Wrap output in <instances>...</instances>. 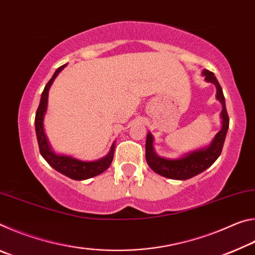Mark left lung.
Listing matches in <instances>:
<instances>
[{
	"instance_id": "8db88e82",
	"label": "left lung",
	"mask_w": 255,
	"mask_h": 255,
	"mask_svg": "<svg viewBox=\"0 0 255 255\" xmlns=\"http://www.w3.org/2000/svg\"><path fill=\"white\" fill-rule=\"evenodd\" d=\"M202 74L205 75L206 81L214 83L216 85V89H217L216 97H217L218 100L223 105L221 114L223 119V127L221 131L214 138L213 143L210 144L209 147L197 150V152H193L187 155V156L178 159H165L158 157L154 153L153 136L150 135V132H148L147 137H146L145 147L146 162H147L148 166L155 173L165 176V178L174 180H187L192 178V176L199 174L206 169H208L210 165H213V163L219 157V155H221L223 150L224 141H225L228 126H230V118H228L225 106V98H224L223 90L221 85H219L217 79L215 77L214 73L204 70L202 71Z\"/></svg>"
}]
</instances>
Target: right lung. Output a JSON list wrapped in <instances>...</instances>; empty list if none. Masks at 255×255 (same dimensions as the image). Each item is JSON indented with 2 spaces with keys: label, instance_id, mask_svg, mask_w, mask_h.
<instances>
[{
  "label": "right lung",
  "instance_id": "right-lung-1",
  "mask_svg": "<svg viewBox=\"0 0 255 255\" xmlns=\"http://www.w3.org/2000/svg\"><path fill=\"white\" fill-rule=\"evenodd\" d=\"M65 66L66 64L56 70L53 77H51L48 83L46 84L44 91L41 93L40 103L36 112V118H34L37 140H38V146H39V152L42 155V157H44L46 161L48 162L49 165L53 166L56 171L65 174L66 176H68V178H71L73 180H85V179H90L96 175L101 174L102 172H105L108 167L110 166L112 159H114L115 144H112L110 152L106 157L99 159V161H96V162L79 161V159L72 158L70 156H59V155H56L51 152V149L48 145V141H47V138L45 136L42 122H44V115L47 109L48 91H49L50 85L53 84L56 76L59 74V72L62 71Z\"/></svg>",
  "mask_w": 255,
  "mask_h": 255
}]
</instances>
